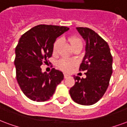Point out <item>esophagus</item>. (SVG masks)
Wrapping results in <instances>:
<instances>
[{"mask_svg":"<svg viewBox=\"0 0 127 127\" xmlns=\"http://www.w3.org/2000/svg\"><path fill=\"white\" fill-rule=\"evenodd\" d=\"M64 78H67L69 76H68L67 74H64Z\"/></svg>","mask_w":127,"mask_h":127,"instance_id":"obj_1","label":"esophagus"}]
</instances>
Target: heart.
<instances>
[{
  "label": "heart",
  "instance_id": "b5f03b06",
  "mask_svg": "<svg viewBox=\"0 0 127 127\" xmlns=\"http://www.w3.org/2000/svg\"><path fill=\"white\" fill-rule=\"evenodd\" d=\"M68 42H70L73 49L78 46H83V39L77 35H72L68 37ZM63 40L62 38H57L55 41L53 46V52L56 54L59 51L61 45L62 44ZM77 65V62L74 60L68 59V58H62L57 62V66L60 70H62L65 72H71L74 66Z\"/></svg>",
  "mask_w": 127,
  "mask_h": 127
}]
</instances>
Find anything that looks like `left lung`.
Wrapping results in <instances>:
<instances>
[{
  "instance_id": "1",
  "label": "left lung",
  "mask_w": 127,
  "mask_h": 127,
  "mask_svg": "<svg viewBox=\"0 0 127 127\" xmlns=\"http://www.w3.org/2000/svg\"><path fill=\"white\" fill-rule=\"evenodd\" d=\"M76 29L86 41V53L79 70L86 71L87 77L75 76L70 94L75 102L93 105L102 97L108 87L112 73V56L106 41L93 30L78 27Z\"/></svg>"
}]
</instances>
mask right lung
<instances>
[{"label":"right lung","mask_w":127,"mask_h":127,"mask_svg":"<svg viewBox=\"0 0 127 127\" xmlns=\"http://www.w3.org/2000/svg\"><path fill=\"white\" fill-rule=\"evenodd\" d=\"M68 30L65 26L38 25L19 38L14 61L16 78L22 92L31 100H49L64 79L62 72L52 68L49 74L42 73L40 65L52 56L56 38Z\"/></svg>","instance_id":"obj_1"}]
</instances>
